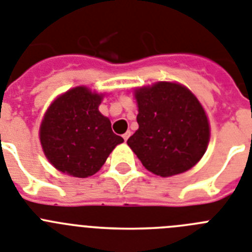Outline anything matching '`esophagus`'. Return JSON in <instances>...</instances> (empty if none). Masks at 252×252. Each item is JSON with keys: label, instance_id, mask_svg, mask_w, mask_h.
<instances>
[{"label": "esophagus", "instance_id": "esophagus-1", "mask_svg": "<svg viewBox=\"0 0 252 252\" xmlns=\"http://www.w3.org/2000/svg\"><path fill=\"white\" fill-rule=\"evenodd\" d=\"M130 135H131L130 131H127V132H125V134L122 135V137H124V140L127 141V139H128V137H130Z\"/></svg>", "mask_w": 252, "mask_h": 252}]
</instances>
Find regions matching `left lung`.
I'll return each instance as SVG.
<instances>
[{
	"label": "left lung",
	"mask_w": 252,
	"mask_h": 252,
	"mask_svg": "<svg viewBox=\"0 0 252 252\" xmlns=\"http://www.w3.org/2000/svg\"><path fill=\"white\" fill-rule=\"evenodd\" d=\"M139 128L128 147L154 175L169 177L186 172L204 156L209 122L190 90L180 84L157 83L135 93Z\"/></svg>",
	"instance_id": "obj_1"
}]
</instances>
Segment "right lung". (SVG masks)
Here are the masks:
<instances>
[{
  "mask_svg": "<svg viewBox=\"0 0 252 252\" xmlns=\"http://www.w3.org/2000/svg\"><path fill=\"white\" fill-rule=\"evenodd\" d=\"M102 96L77 87L61 95L40 125V143L48 160L74 177L93 176L116 145L124 141L98 111Z\"/></svg>",
  "mask_w": 252,
  "mask_h": 252,
  "instance_id": "right-lung-1",
  "label": "right lung"
}]
</instances>
